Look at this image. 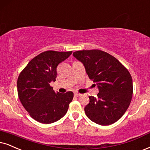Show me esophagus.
I'll return each instance as SVG.
<instances>
[{"label": "esophagus", "mask_w": 150, "mask_h": 150, "mask_svg": "<svg viewBox=\"0 0 150 150\" xmlns=\"http://www.w3.org/2000/svg\"><path fill=\"white\" fill-rule=\"evenodd\" d=\"M74 96H75V97H77V98H78V97H79V96H81V94L80 93H74Z\"/></svg>", "instance_id": "esophagus-1"}]
</instances>
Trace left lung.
<instances>
[{
    "instance_id": "1",
    "label": "left lung",
    "mask_w": 150,
    "mask_h": 150,
    "mask_svg": "<svg viewBox=\"0 0 150 150\" xmlns=\"http://www.w3.org/2000/svg\"><path fill=\"white\" fill-rule=\"evenodd\" d=\"M73 55L84 64L89 78L98 85V97L89 96L86 116L100 125H109L126 112L133 94L128 70L116 58L100 50H79Z\"/></svg>"
}]
</instances>
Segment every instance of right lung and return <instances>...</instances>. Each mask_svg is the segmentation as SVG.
Segmentation results:
<instances>
[{"label":"right lung","instance_id":"right-lung-1","mask_svg":"<svg viewBox=\"0 0 150 150\" xmlns=\"http://www.w3.org/2000/svg\"><path fill=\"white\" fill-rule=\"evenodd\" d=\"M72 51L48 50L27 64L17 80L19 100L30 116L38 122L50 124L64 116L73 98V93L54 92L50 85L57 77V67Z\"/></svg>","mask_w":150,"mask_h":150}]
</instances>
